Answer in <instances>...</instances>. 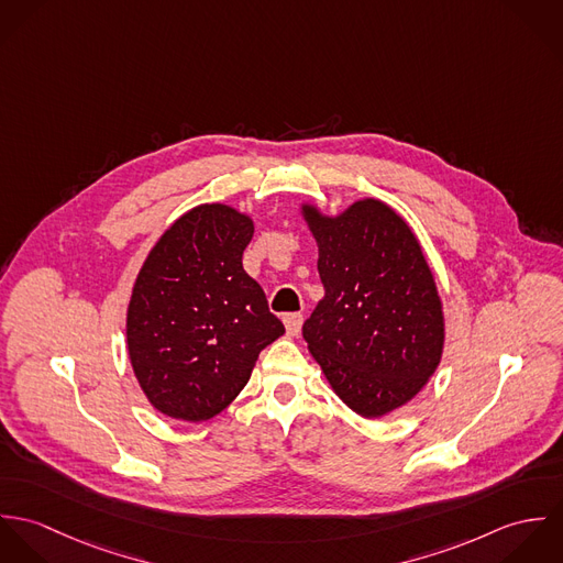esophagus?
I'll return each mask as SVG.
<instances>
[{
    "instance_id": "esophagus-1",
    "label": "esophagus",
    "mask_w": 563,
    "mask_h": 563,
    "mask_svg": "<svg viewBox=\"0 0 563 563\" xmlns=\"http://www.w3.org/2000/svg\"><path fill=\"white\" fill-rule=\"evenodd\" d=\"M301 324H303V317H301V314H286V317H284V327H286V335H288V338L299 335Z\"/></svg>"
}]
</instances>
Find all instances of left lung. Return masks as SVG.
<instances>
[{
  "mask_svg": "<svg viewBox=\"0 0 563 563\" xmlns=\"http://www.w3.org/2000/svg\"><path fill=\"white\" fill-rule=\"evenodd\" d=\"M319 246L324 297L303 322L308 351L331 390L364 418L411 401L444 351L433 271L401 214L366 197L340 214L299 208Z\"/></svg>",
  "mask_w": 563,
  "mask_h": 563,
  "instance_id": "obj_1",
  "label": "left lung"
}]
</instances>
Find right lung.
Instances as JSON below:
<instances>
[{"label": "right lung", "mask_w": 563, "mask_h": 563, "mask_svg": "<svg viewBox=\"0 0 563 563\" xmlns=\"http://www.w3.org/2000/svg\"><path fill=\"white\" fill-rule=\"evenodd\" d=\"M253 230L234 206H195L168 225L136 275L128 355L147 401L168 418L221 413L246 386L260 351L284 335L242 268Z\"/></svg>", "instance_id": "obj_1"}]
</instances>
